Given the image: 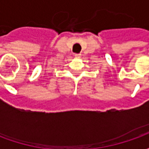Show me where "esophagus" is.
Returning a JSON list of instances; mask_svg holds the SVG:
<instances>
[{
  "mask_svg": "<svg viewBox=\"0 0 149 149\" xmlns=\"http://www.w3.org/2000/svg\"><path fill=\"white\" fill-rule=\"evenodd\" d=\"M75 57H77V58H79V57H81V53H75Z\"/></svg>",
  "mask_w": 149,
  "mask_h": 149,
  "instance_id": "34e87169",
  "label": "esophagus"
}]
</instances>
